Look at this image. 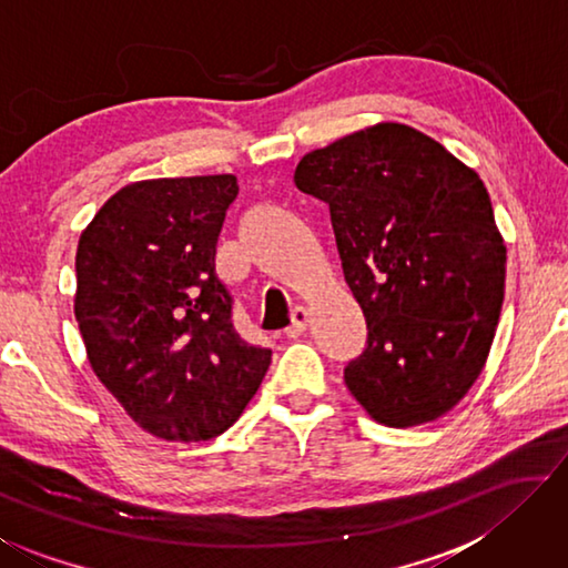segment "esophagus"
I'll return each mask as SVG.
<instances>
[{
    "label": "esophagus",
    "mask_w": 568,
    "mask_h": 568,
    "mask_svg": "<svg viewBox=\"0 0 568 568\" xmlns=\"http://www.w3.org/2000/svg\"><path fill=\"white\" fill-rule=\"evenodd\" d=\"M307 323H311V313H307V307H295L293 315H291V325H287V329H285V335L287 337H301L307 329Z\"/></svg>",
    "instance_id": "obj_1"
}]
</instances>
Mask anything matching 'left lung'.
<instances>
[{
  "mask_svg": "<svg viewBox=\"0 0 568 568\" xmlns=\"http://www.w3.org/2000/svg\"><path fill=\"white\" fill-rule=\"evenodd\" d=\"M295 185L329 205L367 347L345 385L385 427H415L477 383L499 323L507 245L479 173L439 141L379 121L305 153Z\"/></svg>",
  "mask_w": 568,
  "mask_h": 568,
  "instance_id": "left-lung-1",
  "label": "left lung"
}]
</instances>
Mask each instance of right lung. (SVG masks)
<instances>
[{"mask_svg": "<svg viewBox=\"0 0 568 568\" xmlns=\"http://www.w3.org/2000/svg\"><path fill=\"white\" fill-rule=\"evenodd\" d=\"M233 173L123 185L81 231L74 315L89 365L126 415L166 442L223 435L271 349L235 333L215 243Z\"/></svg>", "mask_w": 568, "mask_h": 568, "instance_id": "add662e5", "label": "right lung"}]
</instances>
